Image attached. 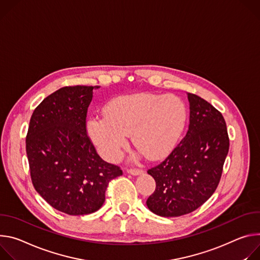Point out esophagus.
Masks as SVG:
<instances>
[{"label": "esophagus", "instance_id": "34e87169", "mask_svg": "<svg viewBox=\"0 0 260 260\" xmlns=\"http://www.w3.org/2000/svg\"><path fill=\"white\" fill-rule=\"evenodd\" d=\"M127 171H128V174L133 175V176H139V175H141L142 172H143L141 169H135V168H130Z\"/></svg>", "mask_w": 260, "mask_h": 260}]
</instances>
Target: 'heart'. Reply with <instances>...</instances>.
<instances>
[{"label": "heart", "mask_w": 260, "mask_h": 260, "mask_svg": "<svg viewBox=\"0 0 260 260\" xmlns=\"http://www.w3.org/2000/svg\"><path fill=\"white\" fill-rule=\"evenodd\" d=\"M187 122L184 102L175 96L141 93L113 100L106 115H95L88 132L99 153L117 160L132 134L134 146L150 160L170 154L178 145Z\"/></svg>", "instance_id": "obj_1"}]
</instances>
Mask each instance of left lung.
Segmentation results:
<instances>
[{
	"mask_svg": "<svg viewBox=\"0 0 260 260\" xmlns=\"http://www.w3.org/2000/svg\"><path fill=\"white\" fill-rule=\"evenodd\" d=\"M189 128L168 157L148 170L156 190L148 198L151 212L161 217L189 214L213 195L229 150L222 113L197 95L188 93Z\"/></svg>",
	"mask_w": 260,
	"mask_h": 260,
	"instance_id": "obj_1",
	"label": "left lung"
}]
</instances>
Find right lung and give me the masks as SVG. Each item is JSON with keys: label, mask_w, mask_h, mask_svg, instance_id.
Instances as JSON below:
<instances>
[{"label": "right lung", "mask_w": 260, "mask_h": 260, "mask_svg": "<svg viewBox=\"0 0 260 260\" xmlns=\"http://www.w3.org/2000/svg\"><path fill=\"white\" fill-rule=\"evenodd\" d=\"M99 86H64L34 110L25 138L31 179L53 209L71 216L98 211L108 183L123 175L105 162L86 134V113Z\"/></svg>", "instance_id": "1"}]
</instances>
